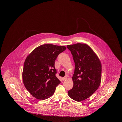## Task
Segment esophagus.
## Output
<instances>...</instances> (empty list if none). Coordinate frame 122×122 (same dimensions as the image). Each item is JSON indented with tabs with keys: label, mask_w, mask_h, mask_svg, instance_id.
Listing matches in <instances>:
<instances>
[{
	"label": "esophagus",
	"mask_w": 122,
	"mask_h": 122,
	"mask_svg": "<svg viewBox=\"0 0 122 122\" xmlns=\"http://www.w3.org/2000/svg\"><path fill=\"white\" fill-rule=\"evenodd\" d=\"M67 79V77H63V78H62V80H63V81H64L66 80Z\"/></svg>",
	"instance_id": "obj_1"
}]
</instances>
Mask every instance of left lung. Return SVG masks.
<instances>
[{"mask_svg":"<svg viewBox=\"0 0 122 122\" xmlns=\"http://www.w3.org/2000/svg\"><path fill=\"white\" fill-rule=\"evenodd\" d=\"M75 64L72 77L74 86L68 91L71 98L81 102L90 97L99 87L101 82L102 64L91 47L84 43L67 45Z\"/></svg>","mask_w":122,"mask_h":122,"instance_id":"left-lung-1","label":"left lung"}]
</instances>
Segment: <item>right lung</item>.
<instances>
[{"instance_id": "1", "label": "right lung", "mask_w": 122, "mask_h": 122, "mask_svg": "<svg viewBox=\"0 0 122 122\" xmlns=\"http://www.w3.org/2000/svg\"><path fill=\"white\" fill-rule=\"evenodd\" d=\"M66 46L51 44L41 45L27 56L24 64L22 79L26 90L36 99L45 100L52 96L61 82L55 75L54 63Z\"/></svg>"}]
</instances>
